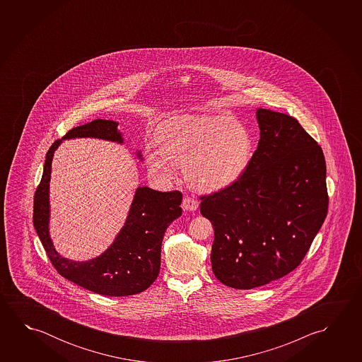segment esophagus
I'll list each match as a JSON object with an SVG mask.
<instances>
[{
    "label": "esophagus",
    "instance_id": "obj_1",
    "mask_svg": "<svg viewBox=\"0 0 362 362\" xmlns=\"http://www.w3.org/2000/svg\"><path fill=\"white\" fill-rule=\"evenodd\" d=\"M182 206H183L185 211H197L199 207V202L194 199V198H192V197H185Z\"/></svg>",
    "mask_w": 362,
    "mask_h": 362
}]
</instances>
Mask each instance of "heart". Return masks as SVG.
<instances>
[{
  "label": "heart",
  "instance_id": "obj_1",
  "mask_svg": "<svg viewBox=\"0 0 362 362\" xmlns=\"http://www.w3.org/2000/svg\"><path fill=\"white\" fill-rule=\"evenodd\" d=\"M252 137L228 116H180L161 124L156 143L145 146L148 170L160 180L175 178L183 164L184 178L206 192L235 183L252 158Z\"/></svg>",
  "mask_w": 362,
  "mask_h": 362
}]
</instances>
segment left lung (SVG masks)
<instances>
[{"label": "left lung", "mask_w": 362, "mask_h": 362, "mask_svg": "<svg viewBox=\"0 0 362 362\" xmlns=\"http://www.w3.org/2000/svg\"><path fill=\"white\" fill-rule=\"evenodd\" d=\"M260 140L231 185L201 196L212 222V270L222 284L252 289L300 265L328 211L326 160L298 119L259 108Z\"/></svg>", "instance_id": "obj_1"}]
</instances>
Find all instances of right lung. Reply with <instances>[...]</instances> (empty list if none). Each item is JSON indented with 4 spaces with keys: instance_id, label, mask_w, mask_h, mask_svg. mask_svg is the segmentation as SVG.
Returning a JSON list of instances; mask_svg holds the SVG:
<instances>
[{
    "instance_id": "1",
    "label": "right lung",
    "mask_w": 362,
    "mask_h": 362,
    "mask_svg": "<svg viewBox=\"0 0 362 362\" xmlns=\"http://www.w3.org/2000/svg\"><path fill=\"white\" fill-rule=\"evenodd\" d=\"M117 122L95 119L68 131L63 139L98 137L122 143ZM58 139L47 153L42 180L34 196V227L55 270L87 291L108 296L139 294L153 284L160 270L161 243L168 226L182 214L179 190L158 192L137 188L130 212L112 245L89 261H71L55 251L49 238V180Z\"/></svg>"
}]
</instances>
